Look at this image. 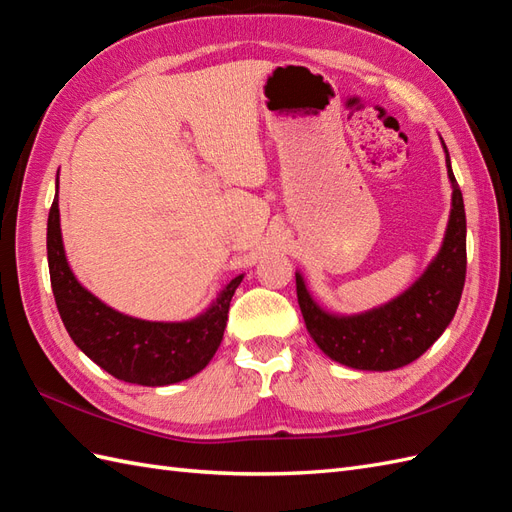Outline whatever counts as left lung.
Returning a JSON list of instances; mask_svg holds the SVG:
<instances>
[{"label":"left lung","instance_id":"obj_1","mask_svg":"<svg viewBox=\"0 0 512 512\" xmlns=\"http://www.w3.org/2000/svg\"><path fill=\"white\" fill-rule=\"evenodd\" d=\"M445 166L452 183L448 229L435 259L409 290L389 303L363 313H333L320 307L296 272V294L307 331L326 357L355 370L389 372L413 363L437 342L461 303L467 270V222L463 194L452 173L450 153Z\"/></svg>","mask_w":512,"mask_h":512}]
</instances>
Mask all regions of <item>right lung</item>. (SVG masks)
Wrapping results in <instances>:
<instances>
[{
    "label": "right lung",
    "instance_id": "right-lung-1",
    "mask_svg": "<svg viewBox=\"0 0 512 512\" xmlns=\"http://www.w3.org/2000/svg\"><path fill=\"white\" fill-rule=\"evenodd\" d=\"M47 259L60 318L75 346L119 381L144 387L181 383L212 361L225 335L229 303L244 279V274L231 279L192 320L151 322L125 316L75 279L62 244L58 181L47 220Z\"/></svg>",
    "mask_w": 512,
    "mask_h": 512
}]
</instances>
